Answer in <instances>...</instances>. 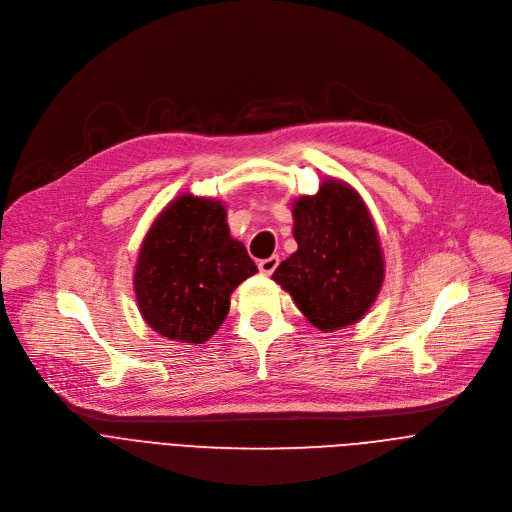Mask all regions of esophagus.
<instances>
[{"instance_id": "esophagus-1", "label": "esophagus", "mask_w": 512, "mask_h": 512, "mask_svg": "<svg viewBox=\"0 0 512 512\" xmlns=\"http://www.w3.org/2000/svg\"><path fill=\"white\" fill-rule=\"evenodd\" d=\"M277 265H279V257H277V255H271L269 259L259 261V271H261L263 275H271Z\"/></svg>"}]
</instances>
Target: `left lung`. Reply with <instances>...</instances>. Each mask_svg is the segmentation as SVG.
Returning <instances> with one entry per match:
<instances>
[{
	"instance_id": "1",
	"label": "left lung",
	"mask_w": 512,
	"mask_h": 512,
	"mask_svg": "<svg viewBox=\"0 0 512 512\" xmlns=\"http://www.w3.org/2000/svg\"><path fill=\"white\" fill-rule=\"evenodd\" d=\"M298 251L271 279L322 332L360 322L379 298L385 255L375 218L358 190L326 176L316 194L291 202Z\"/></svg>"
}]
</instances>
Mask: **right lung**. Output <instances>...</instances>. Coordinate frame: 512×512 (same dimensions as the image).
Masks as SVG:
<instances>
[{"label":"right lung","mask_w":512,"mask_h":512,"mask_svg":"<svg viewBox=\"0 0 512 512\" xmlns=\"http://www.w3.org/2000/svg\"><path fill=\"white\" fill-rule=\"evenodd\" d=\"M255 273L245 245L231 237L225 202L184 192L158 212L139 245L137 310L160 336L202 344L225 322L233 291Z\"/></svg>","instance_id":"1"}]
</instances>
